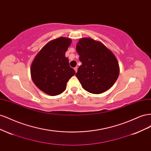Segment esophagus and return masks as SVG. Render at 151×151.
Returning <instances> with one entry per match:
<instances>
[{
    "mask_svg": "<svg viewBox=\"0 0 151 151\" xmlns=\"http://www.w3.org/2000/svg\"><path fill=\"white\" fill-rule=\"evenodd\" d=\"M77 69H78V67H74V70H75L76 72H77Z\"/></svg>",
    "mask_w": 151,
    "mask_h": 151,
    "instance_id": "esophagus-1",
    "label": "esophagus"
}]
</instances>
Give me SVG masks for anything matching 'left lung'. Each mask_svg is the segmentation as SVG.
Wrapping results in <instances>:
<instances>
[{
  "mask_svg": "<svg viewBox=\"0 0 151 151\" xmlns=\"http://www.w3.org/2000/svg\"><path fill=\"white\" fill-rule=\"evenodd\" d=\"M79 66L76 76L89 93L101 94L115 84L120 72L114 54L102 43L91 38L80 39L76 46Z\"/></svg>",
  "mask_w": 151,
  "mask_h": 151,
  "instance_id": "1",
  "label": "left lung"
}]
</instances>
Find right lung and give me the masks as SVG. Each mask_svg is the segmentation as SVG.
Returning a JSON list of instances; mask_svg holds the SVG:
<instances>
[{"label":"right lung","instance_id":"obj_1","mask_svg":"<svg viewBox=\"0 0 151 151\" xmlns=\"http://www.w3.org/2000/svg\"><path fill=\"white\" fill-rule=\"evenodd\" d=\"M71 40L60 37L48 42L42 48L31 66V78L43 92L57 96L66 89L67 83L76 74L65 53Z\"/></svg>","mask_w":151,"mask_h":151}]
</instances>
